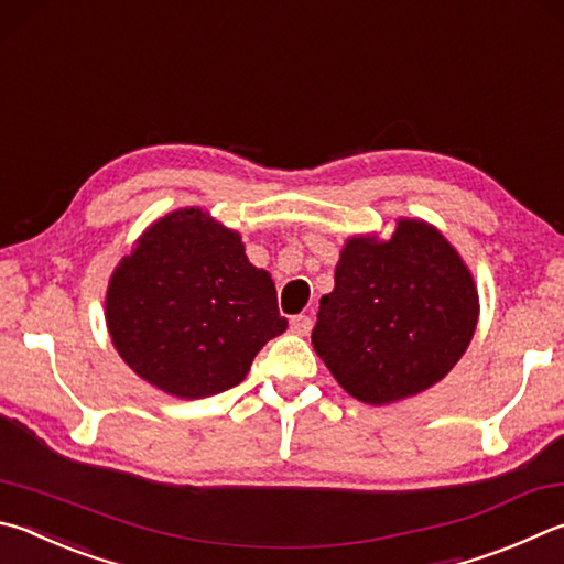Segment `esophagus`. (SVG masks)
Wrapping results in <instances>:
<instances>
[{
    "label": "esophagus",
    "mask_w": 564,
    "mask_h": 564,
    "mask_svg": "<svg viewBox=\"0 0 564 564\" xmlns=\"http://www.w3.org/2000/svg\"><path fill=\"white\" fill-rule=\"evenodd\" d=\"M313 330V321L308 315H293L291 317V333L295 335H308Z\"/></svg>",
    "instance_id": "obj_1"
}]
</instances>
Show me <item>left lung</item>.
I'll return each mask as SVG.
<instances>
[{"label":"left lung","instance_id":"left-lung-1","mask_svg":"<svg viewBox=\"0 0 564 564\" xmlns=\"http://www.w3.org/2000/svg\"><path fill=\"white\" fill-rule=\"evenodd\" d=\"M476 323L478 291L458 251L432 224L399 219L389 239H347L311 340L347 394L389 404L444 380Z\"/></svg>","mask_w":564,"mask_h":564}]
</instances>
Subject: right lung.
<instances>
[{"instance_id":"add662e5","label":"right lung","mask_w":564,"mask_h":564,"mask_svg":"<svg viewBox=\"0 0 564 564\" xmlns=\"http://www.w3.org/2000/svg\"><path fill=\"white\" fill-rule=\"evenodd\" d=\"M106 323L130 370L180 399L237 387L289 327L271 273L249 263L237 231L197 207L158 219L122 256Z\"/></svg>"}]
</instances>
